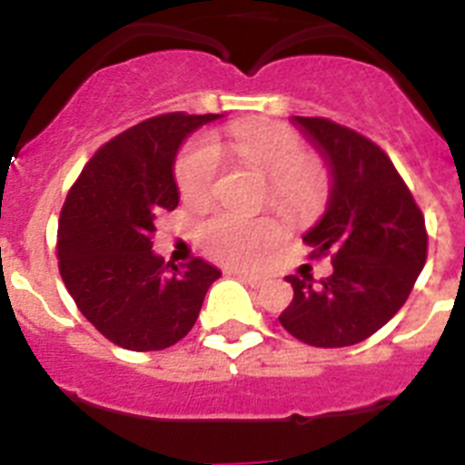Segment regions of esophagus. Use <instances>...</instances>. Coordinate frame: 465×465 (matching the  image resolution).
<instances>
[{
    "label": "esophagus",
    "instance_id": "esophagus-1",
    "mask_svg": "<svg viewBox=\"0 0 465 465\" xmlns=\"http://www.w3.org/2000/svg\"><path fill=\"white\" fill-rule=\"evenodd\" d=\"M232 274L237 276V279L242 281V283H246V285H251V288H261L262 283H265V281H262V276H258V274H249V272H242V270H232Z\"/></svg>",
    "mask_w": 465,
    "mask_h": 465
}]
</instances>
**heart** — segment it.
Wrapping results in <instances>:
<instances>
[{
    "label": "heart",
    "mask_w": 465,
    "mask_h": 465,
    "mask_svg": "<svg viewBox=\"0 0 465 465\" xmlns=\"http://www.w3.org/2000/svg\"><path fill=\"white\" fill-rule=\"evenodd\" d=\"M228 149L270 180L272 203L295 221H306L322 210L327 177L311 163L295 131L262 119H242L225 131ZM223 156L212 135H198L177 159V186L186 203L203 204L216 193ZM285 228L274 216H251L219 210L195 225V237L212 258L228 265L251 267L279 244Z\"/></svg>",
    "instance_id": "1"
}]
</instances>
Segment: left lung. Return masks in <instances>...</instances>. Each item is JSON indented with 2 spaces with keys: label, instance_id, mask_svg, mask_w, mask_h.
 Here are the masks:
<instances>
[{
  "label": "left lung",
  "instance_id": "left-lung-1",
  "mask_svg": "<svg viewBox=\"0 0 465 465\" xmlns=\"http://www.w3.org/2000/svg\"><path fill=\"white\" fill-rule=\"evenodd\" d=\"M291 122L330 173L327 207L304 242L313 255L331 253L334 272L321 285L313 276H285L295 297L279 321L309 346H352L406 304L427 262L424 216L371 140L322 117Z\"/></svg>",
  "mask_w": 465,
  "mask_h": 465
}]
</instances>
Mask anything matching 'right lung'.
I'll use <instances>...</instances> for the list:
<instances>
[{
    "instance_id": "right-lung-1",
    "label": "right lung",
    "mask_w": 465,
    "mask_h": 465,
    "mask_svg": "<svg viewBox=\"0 0 465 465\" xmlns=\"http://www.w3.org/2000/svg\"><path fill=\"white\" fill-rule=\"evenodd\" d=\"M223 114H161L94 154L64 203L59 272L83 316L126 351H163L195 325L221 276L195 258L165 265L152 251L156 216L180 203L174 161L182 143Z\"/></svg>"
}]
</instances>
